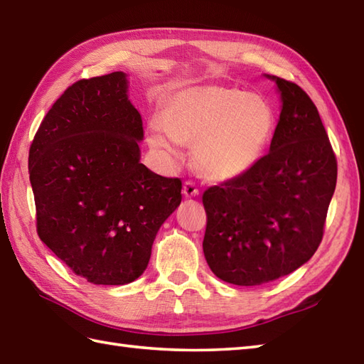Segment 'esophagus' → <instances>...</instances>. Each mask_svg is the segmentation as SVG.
Listing matches in <instances>:
<instances>
[{
    "mask_svg": "<svg viewBox=\"0 0 364 364\" xmlns=\"http://www.w3.org/2000/svg\"><path fill=\"white\" fill-rule=\"evenodd\" d=\"M183 196H184L186 198L197 197V196H198V189H197L196 183H192V181H186V183L183 184Z\"/></svg>",
    "mask_w": 364,
    "mask_h": 364,
    "instance_id": "obj_1",
    "label": "esophagus"
}]
</instances>
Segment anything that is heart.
Here are the masks:
<instances>
[{"instance_id":"1","label":"heart","mask_w":364,"mask_h":364,"mask_svg":"<svg viewBox=\"0 0 364 364\" xmlns=\"http://www.w3.org/2000/svg\"><path fill=\"white\" fill-rule=\"evenodd\" d=\"M274 129V112L264 97L220 85H188L164 97L147 144L173 158L181 142H192V161L203 178L228 183L259 164Z\"/></svg>"}]
</instances>
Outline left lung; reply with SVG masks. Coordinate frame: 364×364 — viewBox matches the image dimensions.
I'll return each instance as SVG.
<instances>
[{
	"label": "left lung",
	"instance_id": "8db88e82",
	"mask_svg": "<svg viewBox=\"0 0 364 364\" xmlns=\"http://www.w3.org/2000/svg\"><path fill=\"white\" fill-rule=\"evenodd\" d=\"M264 75L281 97L269 154L242 178L203 193L208 265L222 281L245 287L310 260L336 186L335 154L315 104L296 83Z\"/></svg>",
	"mask_w": 364,
	"mask_h": 364
}]
</instances>
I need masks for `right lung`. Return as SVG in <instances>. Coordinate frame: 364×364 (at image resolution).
I'll use <instances>...</instances> for the list:
<instances>
[{"label":"right lung","mask_w":364,"mask_h":364,"mask_svg":"<svg viewBox=\"0 0 364 364\" xmlns=\"http://www.w3.org/2000/svg\"><path fill=\"white\" fill-rule=\"evenodd\" d=\"M141 114L122 71L75 82L32 141L29 180L41 242L80 277L124 285L147 268L181 181L141 163Z\"/></svg>","instance_id":"add662e5"}]
</instances>
